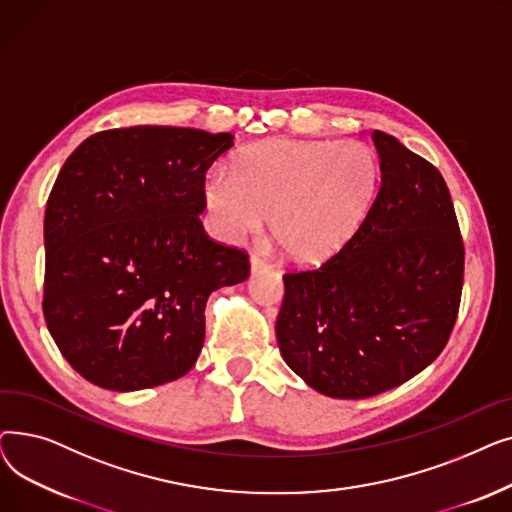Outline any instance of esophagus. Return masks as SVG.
Here are the masks:
<instances>
[{"label":"esophagus","mask_w":512,"mask_h":512,"mask_svg":"<svg viewBox=\"0 0 512 512\" xmlns=\"http://www.w3.org/2000/svg\"><path fill=\"white\" fill-rule=\"evenodd\" d=\"M249 265H251V274H257V272H261V270H267V267H270V263H267V259L265 257H261V255H251V259H249Z\"/></svg>","instance_id":"1"}]
</instances>
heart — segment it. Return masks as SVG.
Here are the masks:
<instances>
[{
    "label": "heart",
    "mask_w": 512,
    "mask_h": 512,
    "mask_svg": "<svg viewBox=\"0 0 512 512\" xmlns=\"http://www.w3.org/2000/svg\"><path fill=\"white\" fill-rule=\"evenodd\" d=\"M378 186L380 159L363 141L278 139L242 151L234 172L215 168L203 201L222 240L259 234L272 218L284 257L319 263L357 232Z\"/></svg>",
    "instance_id": "heart-1"
}]
</instances>
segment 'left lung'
<instances>
[{
  "mask_svg": "<svg viewBox=\"0 0 512 512\" xmlns=\"http://www.w3.org/2000/svg\"><path fill=\"white\" fill-rule=\"evenodd\" d=\"M382 186L319 270L286 274L276 336L286 365L332 398H369L423 371L459 313L465 247L442 174L373 130Z\"/></svg>",
  "mask_w": 512,
  "mask_h": 512,
  "instance_id": "1",
  "label": "left lung"
}]
</instances>
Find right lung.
<instances>
[{
	"label": "right lung",
	"mask_w": 512,
	"mask_h": 512,
	"mask_svg": "<svg viewBox=\"0 0 512 512\" xmlns=\"http://www.w3.org/2000/svg\"><path fill=\"white\" fill-rule=\"evenodd\" d=\"M230 132L130 126L80 143L43 222L45 324L91 384L134 392L191 371L209 294L249 278V257L199 220L209 166Z\"/></svg>",
	"instance_id": "1"
}]
</instances>
